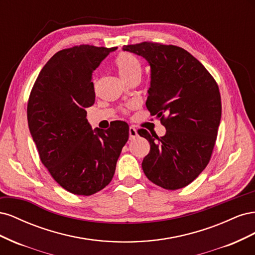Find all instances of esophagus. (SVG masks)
<instances>
[{
  "mask_svg": "<svg viewBox=\"0 0 255 255\" xmlns=\"http://www.w3.org/2000/svg\"><path fill=\"white\" fill-rule=\"evenodd\" d=\"M128 135H129V139H135V138H137L138 136V133H137V129L133 127H129L128 128Z\"/></svg>",
  "mask_w": 255,
  "mask_h": 255,
  "instance_id": "obj_1",
  "label": "esophagus"
}]
</instances>
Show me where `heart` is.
Masks as SVG:
<instances>
[{"label": "heart", "instance_id": "heart-1", "mask_svg": "<svg viewBox=\"0 0 255 255\" xmlns=\"http://www.w3.org/2000/svg\"><path fill=\"white\" fill-rule=\"evenodd\" d=\"M115 66L120 78L125 81L141 71L139 60L130 53H120L115 59Z\"/></svg>", "mask_w": 255, "mask_h": 255}]
</instances>
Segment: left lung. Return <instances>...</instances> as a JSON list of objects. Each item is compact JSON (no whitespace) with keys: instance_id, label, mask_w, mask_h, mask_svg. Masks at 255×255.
<instances>
[{"instance_id":"obj_1","label":"left lung","mask_w":255,"mask_h":255,"mask_svg":"<svg viewBox=\"0 0 255 255\" xmlns=\"http://www.w3.org/2000/svg\"><path fill=\"white\" fill-rule=\"evenodd\" d=\"M123 51L143 57L150 65L145 105L166 128L161 137L138 130L151 145L142 170L165 189L187 186L207 166L217 138L221 119L218 85L198 59L175 45L142 42L125 45Z\"/></svg>"}]
</instances>
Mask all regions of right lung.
<instances>
[{
  "mask_svg": "<svg viewBox=\"0 0 255 255\" xmlns=\"http://www.w3.org/2000/svg\"><path fill=\"white\" fill-rule=\"evenodd\" d=\"M116 50L82 44L57 52L42 68L28 99V128L42 164L74 195H94L111 183L128 139L127 122L92 129L86 118L96 99L92 73Z\"/></svg>",
  "mask_w": 255,
  "mask_h": 255,
  "instance_id": "add662e5",
  "label": "right lung"
}]
</instances>
